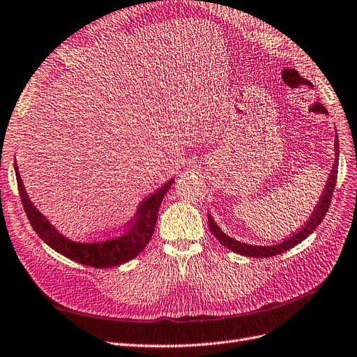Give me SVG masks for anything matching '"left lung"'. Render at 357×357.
Here are the masks:
<instances>
[{"instance_id":"1","label":"left lung","mask_w":357,"mask_h":357,"mask_svg":"<svg viewBox=\"0 0 357 357\" xmlns=\"http://www.w3.org/2000/svg\"><path fill=\"white\" fill-rule=\"evenodd\" d=\"M334 148H335V161L333 164L330 178H328V183H326V186L324 189V193L319 199L318 205L315 206V211H313L310 220L305 224L302 230H298L296 234L290 236V238L281 241V243H278V245L253 246V245H248V243H241V241H238L233 237H228L218 227L215 220L211 217V213L208 212V225L211 228V231L213 233V236H215L220 240V243L224 245L227 249H230V250H233L236 253H240V255H245V256H252V258H271V256H275V255L287 252L289 249H291L296 245L301 243V241H303L309 234L315 231V228L321 224L328 208H330L331 197H333L334 188H335V183H337V173H338V153H340L338 136H335Z\"/></svg>"}]
</instances>
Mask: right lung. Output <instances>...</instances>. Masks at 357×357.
<instances>
[{
	"label": "right lung",
	"mask_w": 357,
	"mask_h": 357,
	"mask_svg": "<svg viewBox=\"0 0 357 357\" xmlns=\"http://www.w3.org/2000/svg\"><path fill=\"white\" fill-rule=\"evenodd\" d=\"M14 169H16L17 186L24 212L36 234L44 240L50 248H52L55 252L61 253L66 258L76 261L82 265L95 268L119 266L136 258V256L146 248L155 230L160 205L168 189L171 188V184L174 183V178L168 180L162 188H160L146 199H144L137 208L135 220L123 233L104 238L73 240L56 230V228L47 220V217L42 215V212L33 205V202L26 193L16 161H14Z\"/></svg>",
	"instance_id": "1"
}]
</instances>
